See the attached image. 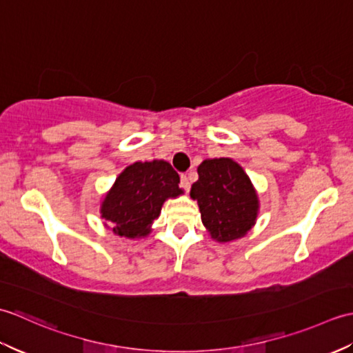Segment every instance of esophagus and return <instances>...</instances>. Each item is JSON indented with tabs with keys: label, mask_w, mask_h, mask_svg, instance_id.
I'll list each match as a JSON object with an SVG mask.
<instances>
[{
	"label": "esophagus",
	"mask_w": 353,
	"mask_h": 353,
	"mask_svg": "<svg viewBox=\"0 0 353 353\" xmlns=\"http://www.w3.org/2000/svg\"><path fill=\"white\" fill-rule=\"evenodd\" d=\"M181 186H182V188H183L186 192H188V191H190V188H191V182H190V179L186 177V176H182V177H181Z\"/></svg>",
	"instance_id": "esophagus-1"
}]
</instances>
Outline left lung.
Returning <instances> with one entry per match:
<instances>
[{
    "label": "left lung",
    "instance_id": "1",
    "mask_svg": "<svg viewBox=\"0 0 353 353\" xmlns=\"http://www.w3.org/2000/svg\"><path fill=\"white\" fill-rule=\"evenodd\" d=\"M190 196L197 200L201 223L214 241L245 236L259 214L258 192L241 165L230 157L205 159Z\"/></svg>",
    "mask_w": 353,
    "mask_h": 353
}]
</instances>
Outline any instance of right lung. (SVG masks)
<instances>
[{
    "mask_svg": "<svg viewBox=\"0 0 353 353\" xmlns=\"http://www.w3.org/2000/svg\"><path fill=\"white\" fill-rule=\"evenodd\" d=\"M181 177L167 161L134 162L125 167L104 194L100 214L117 236L144 238L168 199L182 196Z\"/></svg>",
    "mask_w": 353,
    "mask_h": 353,
    "instance_id": "right-lung-1",
    "label": "right lung"
}]
</instances>
